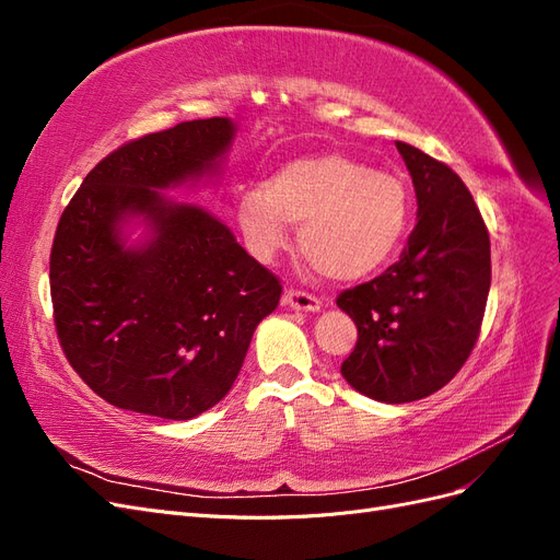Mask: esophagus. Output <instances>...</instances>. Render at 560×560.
<instances>
[{
	"instance_id": "1",
	"label": "esophagus",
	"mask_w": 560,
	"mask_h": 560,
	"mask_svg": "<svg viewBox=\"0 0 560 560\" xmlns=\"http://www.w3.org/2000/svg\"><path fill=\"white\" fill-rule=\"evenodd\" d=\"M284 306H290L294 311H303V313H317L322 308V301L308 292L301 290H287L282 296Z\"/></svg>"
}]
</instances>
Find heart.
I'll return each instance as SVG.
<instances>
[{"label": "heart", "mask_w": 560, "mask_h": 560, "mask_svg": "<svg viewBox=\"0 0 560 560\" xmlns=\"http://www.w3.org/2000/svg\"><path fill=\"white\" fill-rule=\"evenodd\" d=\"M411 217L406 184L341 151H319L278 165L247 186L235 219L247 249L270 261L299 224V247L331 280H360L399 249Z\"/></svg>", "instance_id": "1"}]
</instances>
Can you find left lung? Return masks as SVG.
I'll return each instance as SVG.
<instances>
[{"label":"left lung","instance_id":"8db88e82","mask_svg":"<svg viewBox=\"0 0 560 560\" xmlns=\"http://www.w3.org/2000/svg\"><path fill=\"white\" fill-rule=\"evenodd\" d=\"M397 151L413 179L416 229L397 264L336 299L358 325L341 374L385 404L428 397L463 369L490 290L488 229L463 179L411 144Z\"/></svg>","mask_w":560,"mask_h":560}]
</instances>
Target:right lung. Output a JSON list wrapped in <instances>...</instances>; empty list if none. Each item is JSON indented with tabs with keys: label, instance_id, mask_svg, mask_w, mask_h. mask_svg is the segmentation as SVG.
<instances>
[{
	"label": "right lung",
	"instance_id": "add662e5",
	"mask_svg": "<svg viewBox=\"0 0 560 560\" xmlns=\"http://www.w3.org/2000/svg\"><path fill=\"white\" fill-rule=\"evenodd\" d=\"M231 118H198L118 147L83 179L50 249L65 358L118 409L189 420L222 401L280 280L208 210L165 189L217 177ZM144 223L130 246L125 229Z\"/></svg>",
	"mask_w": 560,
	"mask_h": 560
}]
</instances>
